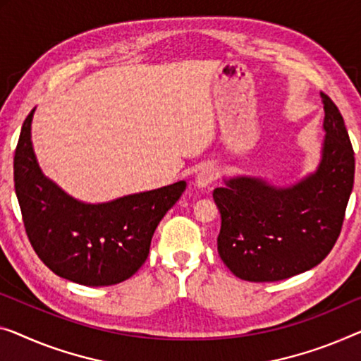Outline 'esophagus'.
Returning <instances> with one entry per match:
<instances>
[{
	"mask_svg": "<svg viewBox=\"0 0 361 361\" xmlns=\"http://www.w3.org/2000/svg\"><path fill=\"white\" fill-rule=\"evenodd\" d=\"M217 178V169L214 165H206L197 171L195 176V185L197 188H206Z\"/></svg>",
	"mask_w": 361,
	"mask_h": 361,
	"instance_id": "obj_1",
	"label": "esophagus"
}]
</instances>
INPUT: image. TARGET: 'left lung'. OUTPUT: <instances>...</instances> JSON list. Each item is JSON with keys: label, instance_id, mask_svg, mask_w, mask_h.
I'll return each mask as SVG.
<instances>
[{"label": "left lung", "instance_id": "1", "mask_svg": "<svg viewBox=\"0 0 361 361\" xmlns=\"http://www.w3.org/2000/svg\"><path fill=\"white\" fill-rule=\"evenodd\" d=\"M321 97L324 139L313 171L288 185L232 175L214 190L222 219L219 255L243 281L276 282L310 271L341 235L355 159L341 111L329 97Z\"/></svg>", "mask_w": 361, "mask_h": 361}]
</instances>
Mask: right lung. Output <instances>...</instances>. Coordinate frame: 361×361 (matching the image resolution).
Masks as SVG:
<instances>
[{"mask_svg": "<svg viewBox=\"0 0 361 361\" xmlns=\"http://www.w3.org/2000/svg\"><path fill=\"white\" fill-rule=\"evenodd\" d=\"M25 118L14 154V186L25 232L43 264L56 276L87 287L126 281L149 256L160 220L186 181L134 192L106 202H84L43 173Z\"/></svg>", "mask_w": 361, "mask_h": 361, "instance_id": "add662e5", "label": "right lung"}]
</instances>
